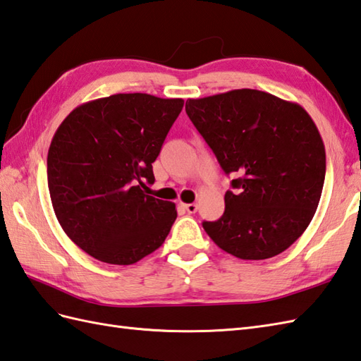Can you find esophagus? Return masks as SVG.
I'll return each instance as SVG.
<instances>
[{
	"instance_id": "obj_1",
	"label": "esophagus",
	"mask_w": 361,
	"mask_h": 361,
	"mask_svg": "<svg viewBox=\"0 0 361 361\" xmlns=\"http://www.w3.org/2000/svg\"><path fill=\"white\" fill-rule=\"evenodd\" d=\"M182 207L185 208L187 213H190V214H193V213L197 212V204H182Z\"/></svg>"
}]
</instances>
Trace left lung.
I'll return each instance as SVG.
<instances>
[{"label":"left lung","mask_w":361,"mask_h":361,"mask_svg":"<svg viewBox=\"0 0 361 361\" xmlns=\"http://www.w3.org/2000/svg\"><path fill=\"white\" fill-rule=\"evenodd\" d=\"M185 111L235 191L226 212L202 222L207 235L239 259L283 253L307 228L322 197L326 151L298 103L258 90L188 99Z\"/></svg>","instance_id":"left-lung-1"}]
</instances>
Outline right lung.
<instances>
[{
	"label": "right lung",
	"instance_id": "1",
	"mask_svg": "<svg viewBox=\"0 0 361 361\" xmlns=\"http://www.w3.org/2000/svg\"><path fill=\"white\" fill-rule=\"evenodd\" d=\"M182 99L114 94L77 106L55 131L47 185L61 228L102 262L130 266L164 244L176 205L147 195Z\"/></svg>",
	"mask_w": 361,
	"mask_h": 361
}]
</instances>
